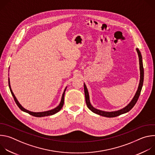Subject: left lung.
<instances>
[{"instance_id": "left-lung-1", "label": "left lung", "mask_w": 155, "mask_h": 155, "mask_svg": "<svg viewBox=\"0 0 155 155\" xmlns=\"http://www.w3.org/2000/svg\"><path fill=\"white\" fill-rule=\"evenodd\" d=\"M137 50V52L138 53V56H139V64H140V83H139V85L138 87V90L134 97V98L132 99V100L131 101V102L124 108L121 109L120 110H118V111H115V112H104L102 111V110H97L95 108H94L90 101V97H89V94H88V91L87 90V87L85 85V84H84V94H85V99H86V104L87 107H88L90 110L96 114H98L99 115L103 116V117H116L117 116H119L121 114H125L128 112L129 111L133 108V107L135 105V104H136L139 96L140 94V92L142 90V87L143 86V77H144V72H143V63H142V57L141 55V53L139 51V50L138 48L136 49Z\"/></svg>"}]
</instances>
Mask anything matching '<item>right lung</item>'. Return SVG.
Wrapping results in <instances>:
<instances>
[{"instance_id":"right-lung-1","label":"right lung","mask_w":155,"mask_h":155,"mask_svg":"<svg viewBox=\"0 0 155 155\" xmlns=\"http://www.w3.org/2000/svg\"><path fill=\"white\" fill-rule=\"evenodd\" d=\"M8 84H9V87H10V91H11V93H12V96H13V99H14V100H15V101L16 105L18 106V107L22 110V111L25 112H26V113L29 114V115H32V116H34V117H45V116H49V115H54V114H56L57 112H58L59 111V110L62 108V106H63V105H64V94H65V90H66V88H67V87H65V89L64 90V93H63V94H62V99H61V102H60L59 105L57 107H56L55 108H54V109H53V110H48V111L43 112H30V111H29V110H26L25 108H24L23 107H22V106L20 105V104L18 102V101H17L16 98L15 97V95H14V94H13V91H12V89H11L9 79H8Z\"/></svg>"}]
</instances>
